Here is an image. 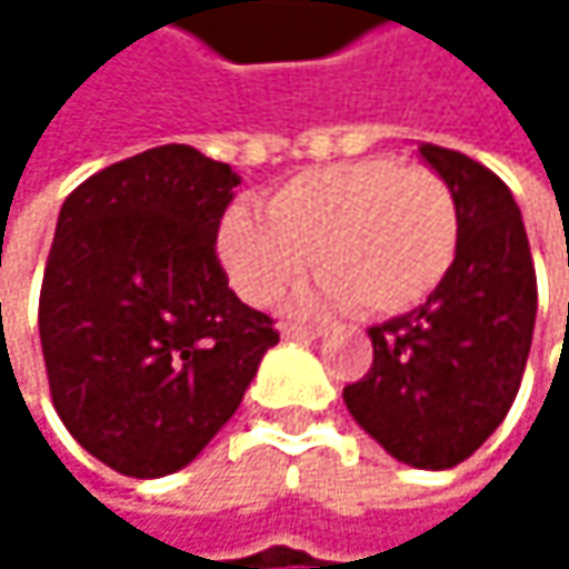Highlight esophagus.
I'll list each match as a JSON object with an SVG mask.
<instances>
[{
    "label": "esophagus",
    "mask_w": 569,
    "mask_h": 569,
    "mask_svg": "<svg viewBox=\"0 0 569 569\" xmlns=\"http://www.w3.org/2000/svg\"><path fill=\"white\" fill-rule=\"evenodd\" d=\"M280 332H283V339H296V342H309V339H319V336H322V329H312V326H296V322H286Z\"/></svg>",
    "instance_id": "obj_1"
}]
</instances>
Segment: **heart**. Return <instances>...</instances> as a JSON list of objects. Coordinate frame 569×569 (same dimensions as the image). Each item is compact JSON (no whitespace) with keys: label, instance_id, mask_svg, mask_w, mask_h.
Masks as SVG:
<instances>
[{"label":"heart","instance_id":"obj_1","mask_svg":"<svg viewBox=\"0 0 569 569\" xmlns=\"http://www.w3.org/2000/svg\"><path fill=\"white\" fill-rule=\"evenodd\" d=\"M458 237V203L441 173L362 158L292 177L267 200V213L230 207L217 250L250 306L277 302L312 257L322 280L316 302L398 316L441 286Z\"/></svg>","mask_w":569,"mask_h":569}]
</instances>
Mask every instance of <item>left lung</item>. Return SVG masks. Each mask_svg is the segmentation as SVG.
I'll return each instance as SVG.
<instances>
[{
	"mask_svg": "<svg viewBox=\"0 0 569 569\" xmlns=\"http://www.w3.org/2000/svg\"><path fill=\"white\" fill-rule=\"evenodd\" d=\"M418 151L455 193L458 257L418 309L369 329L372 369L342 398L392 458L445 471L511 411L533 339L537 277L508 183L461 151Z\"/></svg>",
	"mask_w": 569,
	"mask_h": 569,
	"instance_id": "left-lung-1",
	"label": "left lung"
}]
</instances>
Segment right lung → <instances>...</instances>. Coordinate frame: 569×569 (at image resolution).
Returning a JSON list of instances; mask_svg holds the SVG:
<instances>
[{
	"instance_id": "add662e5",
	"label": "right lung",
	"mask_w": 569,
	"mask_h": 569,
	"mask_svg": "<svg viewBox=\"0 0 569 569\" xmlns=\"http://www.w3.org/2000/svg\"><path fill=\"white\" fill-rule=\"evenodd\" d=\"M237 183L230 164L164 144L61 203L39 296L49 392L71 438L118 475L190 465L280 342L217 260Z\"/></svg>"
}]
</instances>
